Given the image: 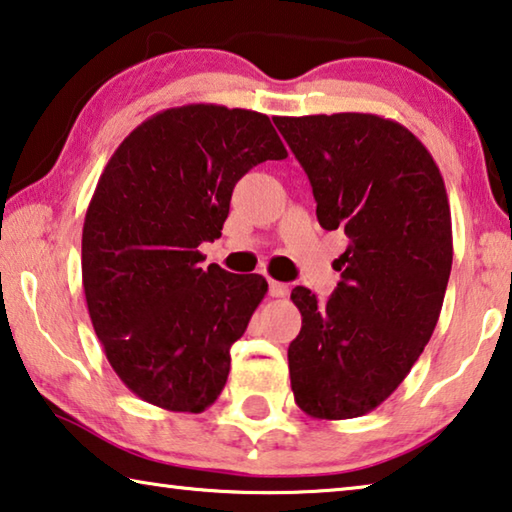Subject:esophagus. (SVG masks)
<instances>
[{"label":"esophagus","instance_id":"obj_1","mask_svg":"<svg viewBox=\"0 0 512 512\" xmlns=\"http://www.w3.org/2000/svg\"><path fill=\"white\" fill-rule=\"evenodd\" d=\"M269 294L273 298H285L289 294V287L285 285V282H278V280L269 278Z\"/></svg>","mask_w":512,"mask_h":512}]
</instances>
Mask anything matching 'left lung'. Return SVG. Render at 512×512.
Instances as JSON below:
<instances>
[{"mask_svg":"<svg viewBox=\"0 0 512 512\" xmlns=\"http://www.w3.org/2000/svg\"><path fill=\"white\" fill-rule=\"evenodd\" d=\"M273 123L310 177L321 227L348 237L326 303L291 291L303 316L287 351L294 399L314 419L362 417L403 383L440 319L453 262L444 180L424 143L389 118Z\"/></svg>","mask_w":512,"mask_h":512,"instance_id":"8db88e82","label":"left lung"}]
</instances>
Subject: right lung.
I'll list each match as a JSON object with an SVG mask.
<instances>
[{"label":"right lung","mask_w":512,"mask_h":512,"mask_svg":"<svg viewBox=\"0 0 512 512\" xmlns=\"http://www.w3.org/2000/svg\"><path fill=\"white\" fill-rule=\"evenodd\" d=\"M285 157L269 116L221 104L154 113L113 152L86 212L81 280L104 355L139 399L202 412L223 392L269 282L202 269L198 246L221 237L234 184Z\"/></svg>","instance_id":"obj_1"}]
</instances>
